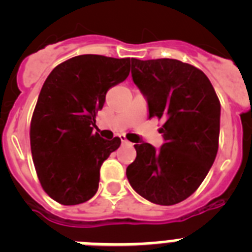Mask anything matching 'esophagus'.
I'll list each match as a JSON object with an SVG mask.
<instances>
[{"mask_svg":"<svg viewBox=\"0 0 252 252\" xmlns=\"http://www.w3.org/2000/svg\"><path fill=\"white\" fill-rule=\"evenodd\" d=\"M121 141H122V144H125V145H127V144H130V142H128L127 140L125 139V137H121Z\"/></svg>","mask_w":252,"mask_h":252,"instance_id":"obj_1","label":"esophagus"}]
</instances>
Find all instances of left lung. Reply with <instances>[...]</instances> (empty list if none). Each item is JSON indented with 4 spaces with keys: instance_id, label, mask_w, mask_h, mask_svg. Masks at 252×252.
Wrapping results in <instances>:
<instances>
[{
    "instance_id": "1",
    "label": "left lung",
    "mask_w": 252,
    "mask_h": 252,
    "mask_svg": "<svg viewBox=\"0 0 252 252\" xmlns=\"http://www.w3.org/2000/svg\"><path fill=\"white\" fill-rule=\"evenodd\" d=\"M131 75L148 102L149 117L165 122L159 149L144 141L135 145L128 183L153 203L177 204L195 192L215 161L221 104L207 75L180 60L131 58Z\"/></svg>"
}]
</instances>
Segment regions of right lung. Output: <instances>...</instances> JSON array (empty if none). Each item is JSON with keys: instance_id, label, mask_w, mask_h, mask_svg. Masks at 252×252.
<instances>
[{"instance_id": "add662e5", "label": "right lung", "mask_w": 252, "mask_h": 252, "mask_svg": "<svg viewBox=\"0 0 252 252\" xmlns=\"http://www.w3.org/2000/svg\"><path fill=\"white\" fill-rule=\"evenodd\" d=\"M130 58L78 55L51 70L31 119L32 160L41 187L58 203H84L98 190L99 169L121 140L93 132L106 93L130 73Z\"/></svg>"}]
</instances>
